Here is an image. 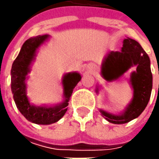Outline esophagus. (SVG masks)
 Masks as SVG:
<instances>
[{"mask_svg":"<svg viewBox=\"0 0 159 159\" xmlns=\"http://www.w3.org/2000/svg\"><path fill=\"white\" fill-rule=\"evenodd\" d=\"M89 69L92 70H95V66L94 64H91V65H89Z\"/></svg>","mask_w":159,"mask_h":159,"instance_id":"esophagus-1","label":"esophagus"}]
</instances>
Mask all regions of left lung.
<instances>
[{
  "instance_id": "1",
  "label": "left lung",
  "mask_w": 159,
  "mask_h": 159,
  "mask_svg": "<svg viewBox=\"0 0 159 159\" xmlns=\"http://www.w3.org/2000/svg\"><path fill=\"white\" fill-rule=\"evenodd\" d=\"M136 70L130 74L129 83L133 89V98L125 110L113 114L100 110L107 121L112 124H125L138 118L150 101L152 90V73L150 60L147 53L136 40L126 38L123 40L121 51H111L104 57L101 66L102 77L109 82L118 80L131 67ZM99 92V86L96 87Z\"/></svg>"
}]
</instances>
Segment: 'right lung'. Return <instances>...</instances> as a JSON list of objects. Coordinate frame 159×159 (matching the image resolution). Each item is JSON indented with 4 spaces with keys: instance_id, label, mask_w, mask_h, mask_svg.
Segmentation results:
<instances>
[{
    "instance_id": "1",
    "label": "right lung",
    "mask_w": 159,
    "mask_h": 159,
    "mask_svg": "<svg viewBox=\"0 0 159 159\" xmlns=\"http://www.w3.org/2000/svg\"><path fill=\"white\" fill-rule=\"evenodd\" d=\"M49 35H39L25 40L20 52L13 62L11 68V91L16 108L27 119L38 125H50L57 122L67 111V106L72 91L76 85L80 81L81 76L79 72L65 73L62 79L64 89V101L52 106L40 105L37 106L31 103L26 94V80L28 73L31 71L37 50L45 41L48 40Z\"/></svg>"
}]
</instances>
